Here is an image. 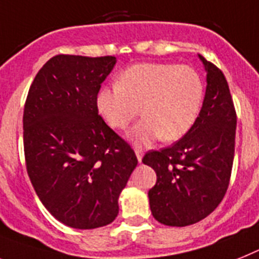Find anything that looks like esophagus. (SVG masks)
I'll return each instance as SVG.
<instances>
[{
  "instance_id": "34e87169",
  "label": "esophagus",
  "mask_w": 259,
  "mask_h": 259,
  "mask_svg": "<svg viewBox=\"0 0 259 259\" xmlns=\"http://www.w3.org/2000/svg\"><path fill=\"white\" fill-rule=\"evenodd\" d=\"M134 151H136L138 160L141 162V160H142V156H143V150L141 149V147H136V149H134Z\"/></svg>"
}]
</instances>
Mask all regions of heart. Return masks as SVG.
Returning a JSON list of instances; mask_svg holds the SVG:
<instances>
[{"label": "heart", "mask_w": 259, "mask_h": 259, "mask_svg": "<svg viewBox=\"0 0 259 259\" xmlns=\"http://www.w3.org/2000/svg\"><path fill=\"white\" fill-rule=\"evenodd\" d=\"M204 88L199 73L187 66L143 63L130 67L116 85L100 91L97 105L108 125L122 130L142 112L129 132L136 145L162 137L177 141L191 130L203 106Z\"/></svg>", "instance_id": "obj_1"}]
</instances>
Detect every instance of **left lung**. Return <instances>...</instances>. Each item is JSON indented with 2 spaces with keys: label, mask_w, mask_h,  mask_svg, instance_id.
I'll use <instances>...</instances> for the list:
<instances>
[{
  "label": "left lung",
  "mask_w": 259,
  "mask_h": 259,
  "mask_svg": "<svg viewBox=\"0 0 259 259\" xmlns=\"http://www.w3.org/2000/svg\"><path fill=\"white\" fill-rule=\"evenodd\" d=\"M207 91L195 125L168 147L150 150L142 162L156 172L149 191L154 219L168 227L199 223L219 207L229 187L237 114L221 69L200 56Z\"/></svg>",
  "instance_id": "obj_1"
}]
</instances>
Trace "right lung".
I'll list each match as a JSON object with an SVG mask.
<instances>
[{
	"instance_id": "1",
	"label": "right lung",
	"mask_w": 259,
	"mask_h": 259,
	"mask_svg": "<svg viewBox=\"0 0 259 259\" xmlns=\"http://www.w3.org/2000/svg\"><path fill=\"white\" fill-rule=\"evenodd\" d=\"M114 56L56 55L30 85L23 150L36 195L56 220L95 229L118 214V196L138 159L99 114L101 82Z\"/></svg>"
}]
</instances>
